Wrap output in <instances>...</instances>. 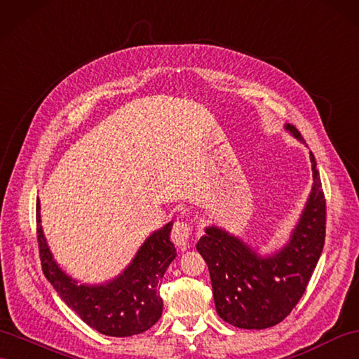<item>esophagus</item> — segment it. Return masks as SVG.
Wrapping results in <instances>:
<instances>
[{
    "instance_id": "34e87169",
    "label": "esophagus",
    "mask_w": 359,
    "mask_h": 359,
    "mask_svg": "<svg viewBox=\"0 0 359 359\" xmlns=\"http://www.w3.org/2000/svg\"><path fill=\"white\" fill-rule=\"evenodd\" d=\"M172 242L180 248H184L189 245L190 238H191V225L186 221H177L173 224L172 229Z\"/></svg>"
}]
</instances>
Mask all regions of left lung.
Wrapping results in <instances>:
<instances>
[{
    "mask_svg": "<svg viewBox=\"0 0 359 359\" xmlns=\"http://www.w3.org/2000/svg\"><path fill=\"white\" fill-rule=\"evenodd\" d=\"M286 130L303 142L292 125ZM304 143V142H303ZM312 191L290 242L273 256L257 255L236 236L207 226L196 243L212 278L216 312L241 329H266L283 321L306 291L326 236V199L311 152Z\"/></svg>",
    "mask_w": 359,
    "mask_h": 359,
    "instance_id": "8db88e82",
    "label": "left lung"
}]
</instances>
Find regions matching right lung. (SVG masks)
<instances>
[{
  "label": "right lung",
  "instance_id": "add662e5",
  "mask_svg": "<svg viewBox=\"0 0 359 359\" xmlns=\"http://www.w3.org/2000/svg\"><path fill=\"white\" fill-rule=\"evenodd\" d=\"M39 208L38 201L36 233L42 271L68 308L103 335L133 337L151 329L163 313L158 294L163 276L177 256L170 242L173 224H165L152 233L128 268L114 280L103 285H81L67 276L51 256L42 233Z\"/></svg>",
  "mask_w": 359,
  "mask_h": 359
}]
</instances>
